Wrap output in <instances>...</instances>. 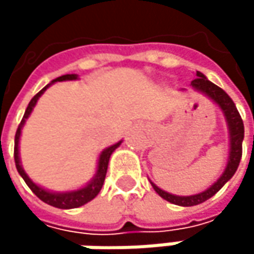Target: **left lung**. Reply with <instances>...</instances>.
<instances>
[{
	"label": "left lung",
	"instance_id": "left-lung-1",
	"mask_svg": "<svg viewBox=\"0 0 254 254\" xmlns=\"http://www.w3.org/2000/svg\"><path fill=\"white\" fill-rule=\"evenodd\" d=\"M191 86L194 91L206 95L209 100H212L219 109L221 112L224 113V118H225V122H227V127H228V159H227V166L222 172V175L218 178L207 190L198 192V194H192V195H175V194H171V192H166L165 190L159 188L154 182H151L154 191L165 200H168L169 203H174L178 206H184V207H188V206H195V204H200L206 200H209L210 197H213L227 182H228L231 178L234 177L238 165H240V160H241V153H243V139H244V125H243V121H241V116L234 104V101L229 98V95L222 89L219 88L218 85H215L213 82H210L207 77L204 76L201 72H197L195 73V79L191 82ZM181 91H185L184 88Z\"/></svg>",
	"mask_w": 254,
	"mask_h": 254
}]
</instances>
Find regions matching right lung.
<instances>
[{"instance_id": "right-lung-1", "label": "right lung", "mask_w": 254, "mask_h": 254, "mask_svg": "<svg viewBox=\"0 0 254 254\" xmlns=\"http://www.w3.org/2000/svg\"><path fill=\"white\" fill-rule=\"evenodd\" d=\"M77 75L72 73V75H63L60 77H56L54 80H51L47 86H44L29 103L27 109L25 112V116L20 122V125L17 127V132H16V138H14V162H16V168H17V172L20 174V177L25 179V182L27 184V187L33 191V194L41 198L44 203L50 204V206H54V207H59V209H75V207H80L83 204H86L88 201H91L92 198L97 197V194L101 191L103 188V184H104V179H106V174H107V166H109V160H110V156L112 153L122 144V141L104 148L100 156H98V162H97V171H95V175L91 178L83 187L77 188V190H72V191H51V190H47L38 184H35L30 178L27 177V174L25 172L23 166H22V162H20V151H19V142H20V135H22V129L25 127L27 118L30 116L33 107L36 106L39 97L47 91V88H50L53 83L56 82H63V80H76Z\"/></svg>"}]
</instances>
